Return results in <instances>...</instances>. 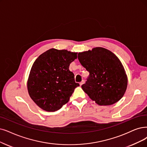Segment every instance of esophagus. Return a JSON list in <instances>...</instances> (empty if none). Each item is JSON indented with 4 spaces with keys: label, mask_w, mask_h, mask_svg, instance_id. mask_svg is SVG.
Masks as SVG:
<instances>
[{
    "label": "esophagus",
    "mask_w": 147,
    "mask_h": 147,
    "mask_svg": "<svg viewBox=\"0 0 147 147\" xmlns=\"http://www.w3.org/2000/svg\"><path fill=\"white\" fill-rule=\"evenodd\" d=\"M84 80H83V81H82L81 82H80V86H82V85H83V84H84Z\"/></svg>",
    "instance_id": "1"
}]
</instances>
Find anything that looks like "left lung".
Here are the masks:
<instances>
[{
    "label": "left lung",
    "instance_id": "left-lung-1",
    "mask_svg": "<svg viewBox=\"0 0 147 147\" xmlns=\"http://www.w3.org/2000/svg\"><path fill=\"white\" fill-rule=\"evenodd\" d=\"M78 58L89 72L81 87L93 101L100 105H109L120 100L128 81L124 66L113 52L95 48L78 53Z\"/></svg>",
    "mask_w": 147,
    "mask_h": 147
}]
</instances>
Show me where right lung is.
<instances>
[{
  "label": "right lung",
  "instance_id": "add662e5",
  "mask_svg": "<svg viewBox=\"0 0 147 147\" xmlns=\"http://www.w3.org/2000/svg\"><path fill=\"white\" fill-rule=\"evenodd\" d=\"M77 53L51 49L34 61L28 81L29 96L38 107L47 111L60 109L69 100L80 84L70 71V64Z\"/></svg>",
  "mask_w": 147,
  "mask_h": 147
}]
</instances>
